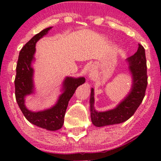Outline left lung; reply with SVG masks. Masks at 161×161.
<instances>
[{
    "mask_svg": "<svg viewBox=\"0 0 161 161\" xmlns=\"http://www.w3.org/2000/svg\"><path fill=\"white\" fill-rule=\"evenodd\" d=\"M129 69L133 77V85L126 97L115 108L104 112H98L94 109V89L90 97L91 119L96 127L122 123L133 115L145 96L147 86V60L144 47L138 44L137 52L127 59Z\"/></svg>",
    "mask_w": 161,
    "mask_h": 161,
    "instance_id": "left-lung-1",
    "label": "left lung"
}]
</instances>
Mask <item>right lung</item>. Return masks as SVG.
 Returning <instances> with one entry per match:
<instances>
[{"label": "right lung", "mask_w": 161, "mask_h": 161, "mask_svg": "<svg viewBox=\"0 0 161 161\" xmlns=\"http://www.w3.org/2000/svg\"><path fill=\"white\" fill-rule=\"evenodd\" d=\"M52 27L45 28L33 36L19 51L14 86L17 103L26 119L42 128L54 131L62 127L69 101L77 88L85 83V78L83 77L78 78L67 77L63 82L64 92L59 96L56 104L49 109L33 112L25 107V97L34 92V69L31 67V63L34 60L36 43Z\"/></svg>", "instance_id": "obj_1"}]
</instances>
